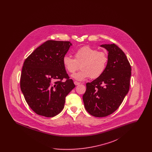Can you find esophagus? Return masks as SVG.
I'll return each instance as SVG.
<instances>
[{
	"mask_svg": "<svg viewBox=\"0 0 152 152\" xmlns=\"http://www.w3.org/2000/svg\"><path fill=\"white\" fill-rule=\"evenodd\" d=\"M74 84H75V86H77V85H79L80 83H79V82H77V81H74Z\"/></svg>",
	"mask_w": 152,
	"mask_h": 152,
	"instance_id": "obj_1",
	"label": "esophagus"
}]
</instances>
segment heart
<instances>
[{"label": "heart", "mask_w": 152, "mask_h": 152, "mask_svg": "<svg viewBox=\"0 0 152 152\" xmlns=\"http://www.w3.org/2000/svg\"><path fill=\"white\" fill-rule=\"evenodd\" d=\"M108 61V57L105 52L98 51L88 46L76 51L74 58L68 56L63 58V66L69 73L75 72L80 65L81 70L72 76L77 81H83L89 77L92 79L100 77L104 72Z\"/></svg>", "instance_id": "heart-1"}]
</instances>
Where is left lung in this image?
Masks as SVG:
<instances>
[{
    "label": "left lung",
    "instance_id": "left-lung-1",
    "mask_svg": "<svg viewBox=\"0 0 152 152\" xmlns=\"http://www.w3.org/2000/svg\"><path fill=\"white\" fill-rule=\"evenodd\" d=\"M108 51V61L101 76L86 84L83 99L87 112L103 117L113 113L121 104L130 86L131 66L125 54L117 45L102 44Z\"/></svg>",
    "mask_w": 152,
    "mask_h": 152
}]
</instances>
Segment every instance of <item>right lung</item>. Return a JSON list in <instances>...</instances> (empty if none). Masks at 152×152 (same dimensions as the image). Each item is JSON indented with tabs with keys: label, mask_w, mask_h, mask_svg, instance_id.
Here are the masks:
<instances>
[{
	"label": "right lung",
	"mask_w": 152,
	"mask_h": 152,
	"mask_svg": "<svg viewBox=\"0 0 152 152\" xmlns=\"http://www.w3.org/2000/svg\"><path fill=\"white\" fill-rule=\"evenodd\" d=\"M71 45L68 41L47 40L24 62L20 88L29 107L38 115L56 116L64 108L66 96L75 87L63 64Z\"/></svg>",
	"instance_id": "add662e5"
}]
</instances>
